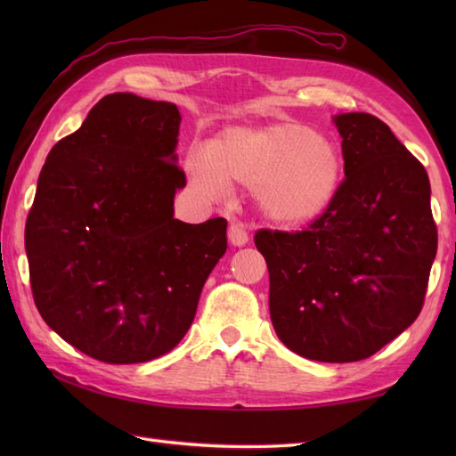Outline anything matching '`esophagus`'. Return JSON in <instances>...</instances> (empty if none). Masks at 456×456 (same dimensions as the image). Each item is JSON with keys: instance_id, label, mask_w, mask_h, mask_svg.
Listing matches in <instances>:
<instances>
[{"instance_id": "34e87169", "label": "esophagus", "mask_w": 456, "mask_h": 456, "mask_svg": "<svg viewBox=\"0 0 456 456\" xmlns=\"http://www.w3.org/2000/svg\"><path fill=\"white\" fill-rule=\"evenodd\" d=\"M229 240L235 247H243V245L248 243V233L243 227L237 225V223H233V225L229 227Z\"/></svg>"}]
</instances>
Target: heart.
Returning <instances> with one entry per match:
<instances>
[{"mask_svg": "<svg viewBox=\"0 0 456 456\" xmlns=\"http://www.w3.org/2000/svg\"><path fill=\"white\" fill-rule=\"evenodd\" d=\"M190 172L209 196L231 183L255 188L266 216L282 225H305L331 206L343 180L337 142L299 123L229 129L191 152Z\"/></svg>", "mask_w": 456, "mask_h": 456, "instance_id": "1", "label": "heart"}]
</instances>
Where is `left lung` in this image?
<instances>
[{"mask_svg":"<svg viewBox=\"0 0 456 456\" xmlns=\"http://www.w3.org/2000/svg\"><path fill=\"white\" fill-rule=\"evenodd\" d=\"M345 178L304 231L258 229L270 319L289 351L319 362L372 356L418 319L437 225L423 164L370 113L337 115Z\"/></svg>","mask_w":456,"mask_h":456,"instance_id":"obj_1","label":"left lung"}]
</instances>
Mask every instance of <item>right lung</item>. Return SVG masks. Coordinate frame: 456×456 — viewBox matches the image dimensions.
I'll list each match as a JSON object with an SVG mask.
<instances>
[{"label":"right lung","mask_w":456,"mask_h":456,"mask_svg":"<svg viewBox=\"0 0 456 456\" xmlns=\"http://www.w3.org/2000/svg\"><path fill=\"white\" fill-rule=\"evenodd\" d=\"M174 103L118 92L48 152L25 225L33 299L66 343L110 364L176 346L227 250V221L174 219L186 186Z\"/></svg>","instance_id":"add662e5"}]
</instances>
